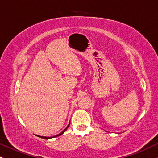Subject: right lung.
<instances>
[{
  "label": "right lung",
  "mask_w": 158,
  "mask_h": 158,
  "mask_svg": "<svg viewBox=\"0 0 158 158\" xmlns=\"http://www.w3.org/2000/svg\"><path fill=\"white\" fill-rule=\"evenodd\" d=\"M69 126H70V124H69V125H68V126H67V128H65V129L64 130V131H61L60 134H59V135H55V136H53V137H42V136H39V135H38V137H41V138H43V139H50V138H53V137H58V136H60V135H62V134H63V133H64V132L65 131H66V130H67V129H68V127H69Z\"/></svg>",
  "instance_id": "obj_1"
}]
</instances>
